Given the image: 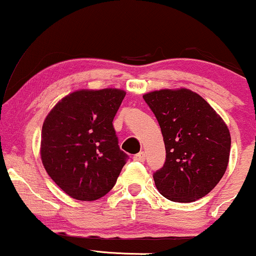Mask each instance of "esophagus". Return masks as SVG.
I'll use <instances>...</instances> for the list:
<instances>
[{
  "instance_id": "34e87169",
  "label": "esophagus",
  "mask_w": 256,
  "mask_h": 256,
  "mask_svg": "<svg viewBox=\"0 0 256 256\" xmlns=\"http://www.w3.org/2000/svg\"><path fill=\"white\" fill-rule=\"evenodd\" d=\"M134 161H140V162H144L146 161V152H138L134 156Z\"/></svg>"
}]
</instances>
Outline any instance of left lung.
<instances>
[{"mask_svg":"<svg viewBox=\"0 0 256 256\" xmlns=\"http://www.w3.org/2000/svg\"><path fill=\"white\" fill-rule=\"evenodd\" d=\"M156 116L166 148L162 168L152 174L158 192L173 202L204 198L222 178L231 136L222 116L189 89L143 95Z\"/></svg>","mask_w":256,"mask_h":256,"instance_id":"8db88e82","label":"left lung"}]
</instances>
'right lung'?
I'll return each instance as SVG.
<instances>
[{
  "label": "right lung",
  "instance_id": "1",
  "mask_svg": "<svg viewBox=\"0 0 256 256\" xmlns=\"http://www.w3.org/2000/svg\"><path fill=\"white\" fill-rule=\"evenodd\" d=\"M125 95L120 89L74 91L44 120L43 166L71 198L94 201L116 183L128 156L120 150L113 119Z\"/></svg>",
  "mask_w": 256,
  "mask_h": 256
}]
</instances>
